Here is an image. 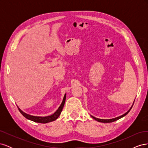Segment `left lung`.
I'll return each instance as SVG.
<instances>
[{"label":"left lung","instance_id":"left-lung-1","mask_svg":"<svg viewBox=\"0 0 148 148\" xmlns=\"http://www.w3.org/2000/svg\"><path fill=\"white\" fill-rule=\"evenodd\" d=\"M132 107H133V106H132L131 108L128 110V112H127L125 113V114H124L123 115H121V116H119V117L114 118V119H97V118H96V117H93V116H91V117H92L94 119L96 120V121H97V122H102V123H110V122H115V121L117 120H119V119H121V118H122L123 117H124V116L126 115L130 111V110H131L132 108Z\"/></svg>","mask_w":148,"mask_h":148}]
</instances>
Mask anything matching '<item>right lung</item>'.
<instances>
[{"label":"right lung","mask_w":148,"mask_h":148,"mask_svg":"<svg viewBox=\"0 0 148 148\" xmlns=\"http://www.w3.org/2000/svg\"><path fill=\"white\" fill-rule=\"evenodd\" d=\"M65 99H66V94L64 97L63 101H62V104L60 106V107H59V109L57 110V111L54 114H53L51 115L47 116V117H36V116L31 115H29V114H27L23 112L22 111L20 108H18V110L20 112V113L27 119L30 120L31 121H33V122H35L41 123H49V122H52V121L56 120L58 117H59V115H60L61 112H62V109H63V107L64 106Z\"/></svg>","instance_id":"1"}]
</instances>
